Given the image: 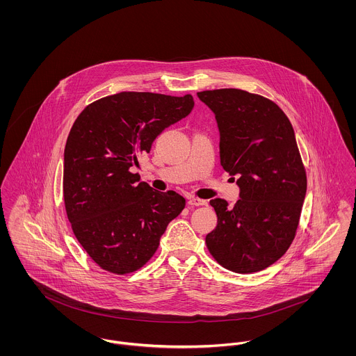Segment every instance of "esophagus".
I'll return each instance as SVG.
<instances>
[{"label": "esophagus", "mask_w": 356, "mask_h": 356, "mask_svg": "<svg viewBox=\"0 0 356 356\" xmlns=\"http://www.w3.org/2000/svg\"><path fill=\"white\" fill-rule=\"evenodd\" d=\"M188 204H190V206H204V204H206V200L199 199V197H190V199H188Z\"/></svg>", "instance_id": "34e87169"}]
</instances>
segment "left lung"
I'll return each mask as SVG.
<instances>
[{
  "label": "left lung",
  "instance_id": "obj_1",
  "mask_svg": "<svg viewBox=\"0 0 356 356\" xmlns=\"http://www.w3.org/2000/svg\"><path fill=\"white\" fill-rule=\"evenodd\" d=\"M197 97L216 115L220 165L240 187L234 207L220 197L210 200L218 222L206 244L233 273L261 271L286 253L301 217L307 183L294 129L260 95L229 88Z\"/></svg>",
  "mask_w": 356,
  "mask_h": 356
}]
</instances>
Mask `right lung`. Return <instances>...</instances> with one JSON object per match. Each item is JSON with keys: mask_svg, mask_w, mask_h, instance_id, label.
Masks as SVG:
<instances>
[{"mask_svg": "<svg viewBox=\"0 0 356 356\" xmlns=\"http://www.w3.org/2000/svg\"><path fill=\"white\" fill-rule=\"evenodd\" d=\"M192 108L191 95L120 92L76 119L63 156L65 207L79 243L103 270L124 275L143 267L186 207L181 195L156 191L130 169Z\"/></svg>", "mask_w": 356, "mask_h": 356, "instance_id": "add662e5", "label": "right lung"}]
</instances>
